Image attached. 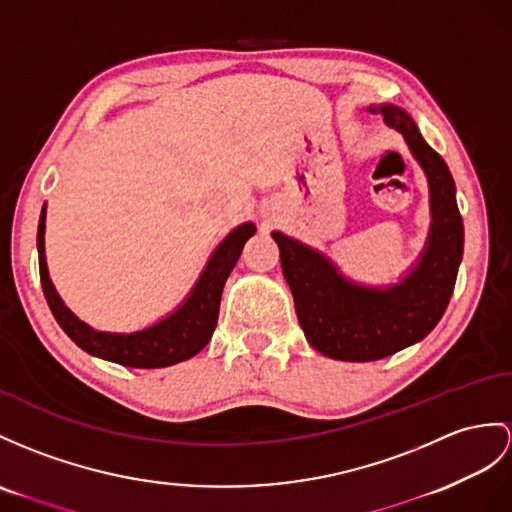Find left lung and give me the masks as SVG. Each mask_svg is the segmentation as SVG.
<instances>
[{"instance_id":"8db88e82","label":"left lung","mask_w":512,"mask_h":512,"mask_svg":"<svg viewBox=\"0 0 512 512\" xmlns=\"http://www.w3.org/2000/svg\"><path fill=\"white\" fill-rule=\"evenodd\" d=\"M380 112L391 128L404 134L430 182L432 230L415 271L391 289H363L339 276L315 249L273 232L308 343L321 354L350 363L380 360L421 341L450 304L463 258V217L445 160L423 141L404 110L380 106Z\"/></svg>"}]
</instances>
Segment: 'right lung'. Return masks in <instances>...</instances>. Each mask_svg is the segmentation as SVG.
Wrapping results in <instances>:
<instances>
[{
    "label": "right lung",
    "mask_w": 512,
    "mask_h": 512,
    "mask_svg": "<svg viewBox=\"0 0 512 512\" xmlns=\"http://www.w3.org/2000/svg\"><path fill=\"white\" fill-rule=\"evenodd\" d=\"M256 232L254 223H243L232 230L223 243L210 256L202 278L195 284L189 299L176 310V313L158 321L156 326L134 332V334H112L95 332L82 323L71 310L62 304L52 280H49L45 263V206L41 210L39 232H36V247H39V271L41 286L49 310L56 317L58 326L67 332L69 339L97 358L110 360L123 367L136 369H158L182 363V360L195 356L210 341L215 332L221 291L230 271L239 260L243 245Z\"/></svg>",
    "instance_id": "right-lung-1"
}]
</instances>
